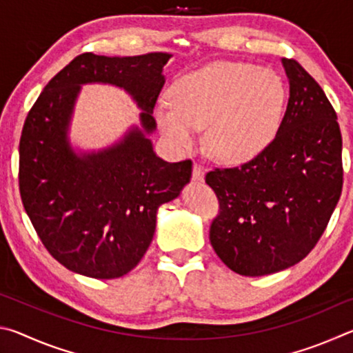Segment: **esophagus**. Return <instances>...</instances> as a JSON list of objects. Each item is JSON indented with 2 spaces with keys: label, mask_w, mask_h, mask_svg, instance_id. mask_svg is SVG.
<instances>
[{
  "label": "esophagus",
  "mask_w": 353,
  "mask_h": 353,
  "mask_svg": "<svg viewBox=\"0 0 353 353\" xmlns=\"http://www.w3.org/2000/svg\"><path fill=\"white\" fill-rule=\"evenodd\" d=\"M191 177H193V181H196V182L204 181V171H202L201 165L194 163V166H193V174H191Z\"/></svg>",
  "instance_id": "34e87169"
}]
</instances>
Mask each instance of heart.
<instances>
[{"label": "heart", "mask_w": 353, "mask_h": 353, "mask_svg": "<svg viewBox=\"0 0 353 353\" xmlns=\"http://www.w3.org/2000/svg\"><path fill=\"white\" fill-rule=\"evenodd\" d=\"M170 101L154 115L172 145L190 149L205 128L214 159L244 163L271 145L282 123L286 88L276 71L244 62L219 61L179 77Z\"/></svg>", "instance_id": "obj_1"}]
</instances>
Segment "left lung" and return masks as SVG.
Masks as SVG:
<instances>
[{"mask_svg":"<svg viewBox=\"0 0 353 353\" xmlns=\"http://www.w3.org/2000/svg\"><path fill=\"white\" fill-rule=\"evenodd\" d=\"M290 99L276 139L236 168L208 171L219 201L210 243L227 268L256 277L312 252L343 190V139L324 90L294 59H282Z\"/></svg>","mask_w":353,"mask_h":353,"instance_id":"1","label":"left lung"}]
</instances>
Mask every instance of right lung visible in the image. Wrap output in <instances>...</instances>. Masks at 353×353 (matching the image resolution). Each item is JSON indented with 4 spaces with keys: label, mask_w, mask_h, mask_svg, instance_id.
<instances>
[{
    "label": "right lung",
    "mask_w": 353,
    "mask_h": 353,
    "mask_svg": "<svg viewBox=\"0 0 353 353\" xmlns=\"http://www.w3.org/2000/svg\"><path fill=\"white\" fill-rule=\"evenodd\" d=\"M171 54L107 57L85 52L46 83L29 110L20 139L19 183L29 219L54 259L93 279L121 277L139 265L155 232L157 208L190 182L191 160L157 157L146 134ZM124 88L143 112L112 148L77 156L68 126L82 83Z\"/></svg>",
    "instance_id": "add662e5"
}]
</instances>
